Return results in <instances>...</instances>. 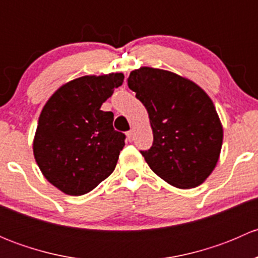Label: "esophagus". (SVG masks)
<instances>
[{
  "label": "esophagus",
  "mask_w": 258,
  "mask_h": 258,
  "mask_svg": "<svg viewBox=\"0 0 258 258\" xmlns=\"http://www.w3.org/2000/svg\"><path fill=\"white\" fill-rule=\"evenodd\" d=\"M126 135H127V140H128L130 142H132V141H134V139H135V132L132 131V130H131V131H128V132H127Z\"/></svg>",
  "instance_id": "34e87169"
}]
</instances>
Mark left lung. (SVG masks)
Here are the masks:
<instances>
[{
  "mask_svg": "<svg viewBox=\"0 0 258 258\" xmlns=\"http://www.w3.org/2000/svg\"><path fill=\"white\" fill-rule=\"evenodd\" d=\"M127 81L150 116L153 144L141 153L151 170L178 188L201 184L216 167L223 139L207 93L192 81L151 67L135 70Z\"/></svg>",
  "mask_w": 258,
  "mask_h": 258,
  "instance_id": "obj_1",
  "label": "left lung"
}]
</instances>
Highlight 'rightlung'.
<instances>
[{
	"instance_id": "1",
	"label": "right lung",
	"mask_w": 258,
	"mask_h": 258,
	"mask_svg": "<svg viewBox=\"0 0 258 258\" xmlns=\"http://www.w3.org/2000/svg\"><path fill=\"white\" fill-rule=\"evenodd\" d=\"M122 74L83 76L59 87L43 107L33 155L43 176L66 195L81 196L113 172L124 134L102 103L123 82Z\"/></svg>"
}]
</instances>
